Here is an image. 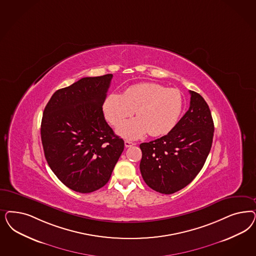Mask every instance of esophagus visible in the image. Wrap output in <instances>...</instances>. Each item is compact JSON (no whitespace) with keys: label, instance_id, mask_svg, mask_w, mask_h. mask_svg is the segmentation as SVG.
I'll use <instances>...</instances> for the list:
<instances>
[{"label":"esophagus","instance_id":"34e87169","mask_svg":"<svg viewBox=\"0 0 256 256\" xmlns=\"http://www.w3.org/2000/svg\"><path fill=\"white\" fill-rule=\"evenodd\" d=\"M124 145H125V147H126V148H129V147H131V146H134V142H131V141L126 140L124 142Z\"/></svg>","mask_w":256,"mask_h":256}]
</instances>
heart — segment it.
<instances>
[{
  "label": "heart",
  "instance_id": "heart-1",
  "mask_svg": "<svg viewBox=\"0 0 256 256\" xmlns=\"http://www.w3.org/2000/svg\"><path fill=\"white\" fill-rule=\"evenodd\" d=\"M184 106L181 92L156 82H140L129 86L122 94L111 93L102 109L108 122L118 125L136 111L138 118L120 124L116 132L128 140H138L148 132L164 136L177 124Z\"/></svg>",
  "mask_w": 256,
  "mask_h": 256
}]
</instances>
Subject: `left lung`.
I'll return each instance as SVG.
<instances>
[{
	"instance_id": "1",
	"label": "left lung",
	"mask_w": 256,
	"mask_h": 256,
	"mask_svg": "<svg viewBox=\"0 0 256 256\" xmlns=\"http://www.w3.org/2000/svg\"><path fill=\"white\" fill-rule=\"evenodd\" d=\"M190 93V108L174 129L140 144L143 180L162 194H172L193 181L212 147L214 122L209 106L198 93Z\"/></svg>"
}]
</instances>
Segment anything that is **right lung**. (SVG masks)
Masks as SVG:
<instances>
[{
    "instance_id": "obj_1",
    "label": "right lung",
    "mask_w": 256,
    "mask_h": 256,
    "mask_svg": "<svg viewBox=\"0 0 256 256\" xmlns=\"http://www.w3.org/2000/svg\"><path fill=\"white\" fill-rule=\"evenodd\" d=\"M112 77H84L58 90L43 112L45 158L58 179L76 192L90 193L106 186L124 152V140L102 112Z\"/></svg>"
}]
</instances>
